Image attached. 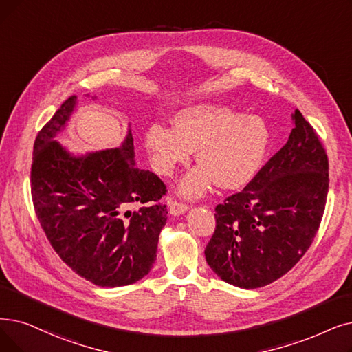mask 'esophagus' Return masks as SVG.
I'll list each match as a JSON object with an SVG mask.
<instances>
[{
	"label": "esophagus",
	"instance_id": "esophagus-1",
	"mask_svg": "<svg viewBox=\"0 0 352 352\" xmlns=\"http://www.w3.org/2000/svg\"><path fill=\"white\" fill-rule=\"evenodd\" d=\"M168 207H170V212L173 214V216H179V214L186 212L188 208L187 204H182L177 200H173V198H168Z\"/></svg>",
	"mask_w": 352,
	"mask_h": 352
}]
</instances>
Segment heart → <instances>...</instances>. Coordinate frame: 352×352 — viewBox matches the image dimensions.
<instances>
[{
    "mask_svg": "<svg viewBox=\"0 0 352 352\" xmlns=\"http://www.w3.org/2000/svg\"><path fill=\"white\" fill-rule=\"evenodd\" d=\"M175 129L152 124L146 129L145 145L152 164L162 175H171L187 164L197 149L200 166L182 179L179 191L186 197L203 195L214 181L223 188H236L258 170L269 145V128L257 115L219 104H195L179 111Z\"/></svg>",
    "mask_w": 352,
    "mask_h": 352,
    "instance_id": "obj_1",
    "label": "heart"
}]
</instances>
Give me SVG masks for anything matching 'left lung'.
<instances>
[{"mask_svg":"<svg viewBox=\"0 0 352 352\" xmlns=\"http://www.w3.org/2000/svg\"><path fill=\"white\" fill-rule=\"evenodd\" d=\"M287 142L241 191L216 207L204 254L224 282L256 289L282 278L307 253L322 220L328 155L296 109Z\"/></svg>","mask_w":352,"mask_h":352,"instance_id":"1","label":"left lung"}]
</instances>
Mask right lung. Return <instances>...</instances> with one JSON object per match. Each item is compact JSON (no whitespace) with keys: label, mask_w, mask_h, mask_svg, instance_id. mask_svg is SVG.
<instances>
[{"label":"right lung","mask_w":352,"mask_h":352,"mask_svg":"<svg viewBox=\"0 0 352 352\" xmlns=\"http://www.w3.org/2000/svg\"><path fill=\"white\" fill-rule=\"evenodd\" d=\"M74 103L72 96L60 106L34 141L36 216L52 248L79 276L103 287L132 285L157 261L166 186L135 166L131 132L120 148L70 157L53 138Z\"/></svg>","instance_id":"1"}]
</instances>
